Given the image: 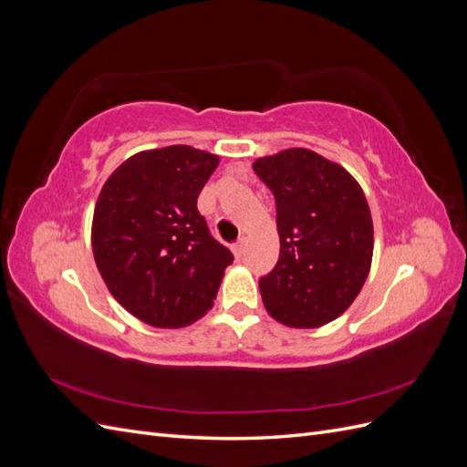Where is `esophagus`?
I'll return each mask as SVG.
<instances>
[{
  "label": "esophagus",
  "mask_w": 467,
  "mask_h": 467,
  "mask_svg": "<svg viewBox=\"0 0 467 467\" xmlns=\"http://www.w3.org/2000/svg\"><path fill=\"white\" fill-rule=\"evenodd\" d=\"M245 249H247V239H245V237H242V239H239V242L232 247V251H234V255H235V259H237V261H242V259H244V255H245Z\"/></svg>",
  "instance_id": "1"
}]
</instances>
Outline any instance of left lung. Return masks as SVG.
I'll list each match as a JSON object with an SVG mask.
<instances>
[{"label":"left lung","instance_id":"1","mask_svg":"<svg viewBox=\"0 0 467 467\" xmlns=\"http://www.w3.org/2000/svg\"><path fill=\"white\" fill-rule=\"evenodd\" d=\"M253 169L276 201L280 255L259 280L266 312L282 325L316 329L347 312L370 273L374 225L364 191L345 167L290 148Z\"/></svg>","mask_w":467,"mask_h":467}]
</instances>
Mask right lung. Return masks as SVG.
Returning <instances> with one entry per match:
<instances>
[{
  "label": "right lung",
  "mask_w": 467,
  "mask_h": 467,
  "mask_svg": "<svg viewBox=\"0 0 467 467\" xmlns=\"http://www.w3.org/2000/svg\"><path fill=\"white\" fill-rule=\"evenodd\" d=\"M218 163V155L191 146L138 151L99 192L91 225L97 268L112 298L151 327L201 319L234 261L196 208Z\"/></svg>",
  "instance_id": "1"
}]
</instances>
